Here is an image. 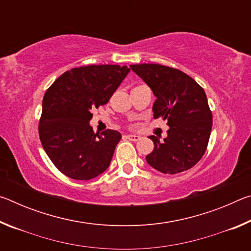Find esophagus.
<instances>
[{
	"instance_id": "esophagus-1",
	"label": "esophagus",
	"mask_w": 251,
	"mask_h": 251,
	"mask_svg": "<svg viewBox=\"0 0 251 251\" xmlns=\"http://www.w3.org/2000/svg\"><path fill=\"white\" fill-rule=\"evenodd\" d=\"M125 137L127 138V139H129V141H131V142H137L139 138V136L138 135H126Z\"/></svg>"
}]
</instances>
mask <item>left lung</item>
Masks as SVG:
<instances>
[{"label":"left lung","instance_id":"8db88e82","mask_svg":"<svg viewBox=\"0 0 251 251\" xmlns=\"http://www.w3.org/2000/svg\"><path fill=\"white\" fill-rule=\"evenodd\" d=\"M156 96L154 118L167 121V137L151 135L154 150L147 163L164 174H178L195 166L205 154L212 115L205 91L179 70L159 64L130 65Z\"/></svg>","mask_w":251,"mask_h":251}]
</instances>
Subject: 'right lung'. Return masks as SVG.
I'll list each match as a JSON object with an SVG mask.
<instances>
[{"label": "right lung", "mask_w": 251, "mask_h": 251, "mask_svg": "<svg viewBox=\"0 0 251 251\" xmlns=\"http://www.w3.org/2000/svg\"><path fill=\"white\" fill-rule=\"evenodd\" d=\"M126 65H90L65 72L46 91L39 125L44 151L59 172L77 180L108 168L122 135L95 134L92 110L105 105L129 73Z\"/></svg>", "instance_id": "right-lung-1"}]
</instances>
